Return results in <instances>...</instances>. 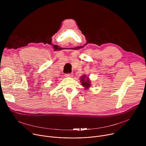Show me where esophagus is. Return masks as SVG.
<instances>
[{
	"instance_id": "esophagus-1",
	"label": "esophagus",
	"mask_w": 146,
	"mask_h": 146,
	"mask_svg": "<svg viewBox=\"0 0 146 146\" xmlns=\"http://www.w3.org/2000/svg\"><path fill=\"white\" fill-rule=\"evenodd\" d=\"M73 74L72 73H70V74H65V76L67 77H72L73 76Z\"/></svg>"
}]
</instances>
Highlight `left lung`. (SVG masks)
<instances>
[{
	"label": "left lung",
	"instance_id": "left-lung-1",
	"mask_svg": "<svg viewBox=\"0 0 146 146\" xmlns=\"http://www.w3.org/2000/svg\"><path fill=\"white\" fill-rule=\"evenodd\" d=\"M80 82L81 83L82 86L84 88L85 90H87L91 87V80L89 77H87L86 74H83L80 78Z\"/></svg>",
	"mask_w": 146,
	"mask_h": 146
}]
</instances>
